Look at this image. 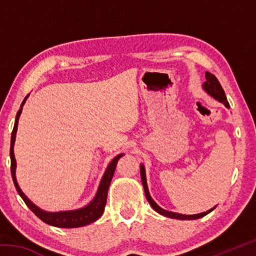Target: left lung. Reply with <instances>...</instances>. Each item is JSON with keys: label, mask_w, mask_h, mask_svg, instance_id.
<instances>
[{"label": "left lung", "mask_w": 256, "mask_h": 256, "mask_svg": "<svg viewBox=\"0 0 256 256\" xmlns=\"http://www.w3.org/2000/svg\"><path fill=\"white\" fill-rule=\"evenodd\" d=\"M206 81L204 82V84H203V88L206 89V92L211 94L212 97H214L216 100H218L220 102H222L224 106L226 107H230L229 106V102H227V98H226V94H224V92L222 89V84H220V82L218 81V79L214 76L211 74L210 72H206ZM141 180H142V184H144V192H146V200L149 201L150 206L154 208V209L158 212V214H162V216H170V218H174V219H182V220H193V219H198V218H201V216H206V214H209L214 209H210L208 210L206 212H202V214H176V212H170V211H167V210H164L160 208L157 203H156L152 198H151L150 194H149V190H148V186H146V172H144V166L141 164Z\"/></svg>", "instance_id": "obj_1"}]
</instances>
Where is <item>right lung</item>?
<instances>
[{
	"instance_id": "1",
	"label": "right lung",
	"mask_w": 256,
	"mask_h": 256,
	"mask_svg": "<svg viewBox=\"0 0 256 256\" xmlns=\"http://www.w3.org/2000/svg\"><path fill=\"white\" fill-rule=\"evenodd\" d=\"M28 97V96H27ZM26 97L24 99L22 104H21L20 110L16 112V122H14V131L11 134V146H10V157H11V174H12V180H14V183L16 190H18L19 196L22 198L26 204L32 210L34 214H36L38 218L42 222L52 224V226L55 227H60V228H76V227H82L86 226V224H89L94 222H96L98 218H100L102 214L104 209H105L106 206V198H107V192L108 188H110V184L112 178V175H114L116 164H118V159L122 157V154H118V157H115L112 160V162L108 164L107 170L105 174L102 176V180L100 182V185H99L98 192L94 196V200L82 209L76 210V211H64V212H46L42 211L40 208L34 204L32 201H29V198L24 196L22 190H20L18 183H16V158L14 154V146L16 141V128H18V120L20 118L21 112H22V106L26 102Z\"/></svg>"
}]
</instances>
